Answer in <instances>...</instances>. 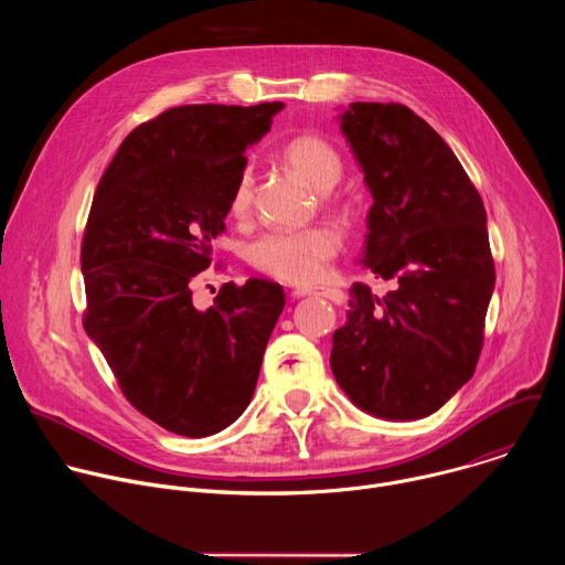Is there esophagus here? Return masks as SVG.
Returning a JSON list of instances; mask_svg holds the SVG:
<instances>
[{
	"instance_id": "obj_1",
	"label": "esophagus",
	"mask_w": 565,
	"mask_h": 565,
	"mask_svg": "<svg viewBox=\"0 0 565 565\" xmlns=\"http://www.w3.org/2000/svg\"><path fill=\"white\" fill-rule=\"evenodd\" d=\"M292 297H310V295H319V297H327L331 301H340L342 299V292L335 290V288H327V286H315V288H308V286H301V288H295L290 292Z\"/></svg>"
}]
</instances>
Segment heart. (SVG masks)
<instances>
[{
    "label": "heart",
    "instance_id": "1",
    "mask_svg": "<svg viewBox=\"0 0 565 565\" xmlns=\"http://www.w3.org/2000/svg\"><path fill=\"white\" fill-rule=\"evenodd\" d=\"M281 158L317 192H329L342 177L340 151L317 134H299L281 147ZM253 203V172L241 170L232 194L230 214L244 218ZM342 248V238L327 225L292 232H266L248 248V262L268 277L286 284H310L324 277Z\"/></svg>",
    "mask_w": 565,
    "mask_h": 565
}]
</instances>
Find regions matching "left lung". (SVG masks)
Instances as JSON below:
<instances>
[{
	"label": "left lung",
	"instance_id": "obj_1",
	"mask_svg": "<svg viewBox=\"0 0 565 565\" xmlns=\"http://www.w3.org/2000/svg\"><path fill=\"white\" fill-rule=\"evenodd\" d=\"M373 205L362 264L393 281L355 284L331 369L362 412L418 420L473 375L494 292L480 194L449 145L397 103H353L342 116Z\"/></svg>",
	"mask_w": 565,
	"mask_h": 565
}]
</instances>
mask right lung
I'll list each match as a JSON object with an SVG mask.
<instances>
[{
  "label": "right lung",
  "instance_id": "obj_1",
  "mask_svg": "<svg viewBox=\"0 0 565 565\" xmlns=\"http://www.w3.org/2000/svg\"><path fill=\"white\" fill-rule=\"evenodd\" d=\"M281 109H168L122 140L92 203L79 253L85 331L131 407L179 436H212L246 412L286 303L268 279L223 284L207 310L192 303L244 151Z\"/></svg>",
  "mask_w": 565,
  "mask_h": 565
}]
</instances>
